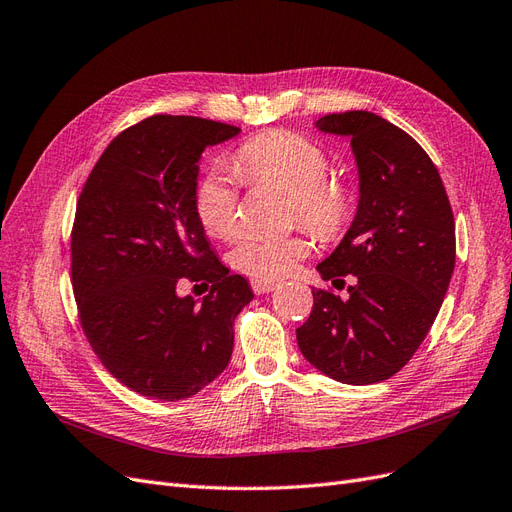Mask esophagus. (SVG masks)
<instances>
[{"mask_svg":"<svg viewBox=\"0 0 512 512\" xmlns=\"http://www.w3.org/2000/svg\"><path fill=\"white\" fill-rule=\"evenodd\" d=\"M277 286V282H271V280H252V290L256 292V294H269V292H273Z\"/></svg>","mask_w":512,"mask_h":512,"instance_id":"34e87169","label":"esophagus"}]
</instances>
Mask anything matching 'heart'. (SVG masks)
I'll return each instance as SVG.
<instances>
[{"label":"heart","instance_id":"b5f03b06","mask_svg":"<svg viewBox=\"0 0 512 512\" xmlns=\"http://www.w3.org/2000/svg\"><path fill=\"white\" fill-rule=\"evenodd\" d=\"M235 173L247 185H280L290 192V224H301L322 241L346 235L356 213V194L331 177V156L314 138L290 130H267L235 151ZM235 175L213 168L194 190L196 218L209 235L230 239L241 220V185ZM312 252L305 235L286 239L245 237L232 247L230 267L254 280H277Z\"/></svg>","mask_w":512,"mask_h":512}]
</instances>
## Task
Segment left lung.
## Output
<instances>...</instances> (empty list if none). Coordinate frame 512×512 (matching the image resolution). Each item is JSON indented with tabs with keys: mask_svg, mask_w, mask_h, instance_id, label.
Wrapping results in <instances>:
<instances>
[{
	"mask_svg": "<svg viewBox=\"0 0 512 512\" xmlns=\"http://www.w3.org/2000/svg\"><path fill=\"white\" fill-rule=\"evenodd\" d=\"M350 136L361 200L337 250L318 265L314 307L297 329L305 359L344 384L389 380L423 344L455 269V218L436 164L410 134L374 113L348 111L316 121Z\"/></svg>",
	"mask_w": 512,
	"mask_h": 512,
	"instance_id": "obj_1",
	"label": "left lung"
}]
</instances>
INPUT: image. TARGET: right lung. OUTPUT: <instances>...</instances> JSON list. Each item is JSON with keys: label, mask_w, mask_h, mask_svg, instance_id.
Returning a JSON list of instances; mask_svg holds the SVG:
<instances>
[{"label": "right lung", "mask_w": 512, "mask_h": 512, "mask_svg": "<svg viewBox=\"0 0 512 512\" xmlns=\"http://www.w3.org/2000/svg\"><path fill=\"white\" fill-rule=\"evenodd\" d=\"M237 132L203 117L151 115L113 138L76 203L79 322L100 363L138 395L192 397L230 361L232 322L254 294L211 250L194 190L200 153ZM185 281L212 284L203 304L178 297Z\"/></svg>", "instance_id": "add662e5"}]
</instances>
